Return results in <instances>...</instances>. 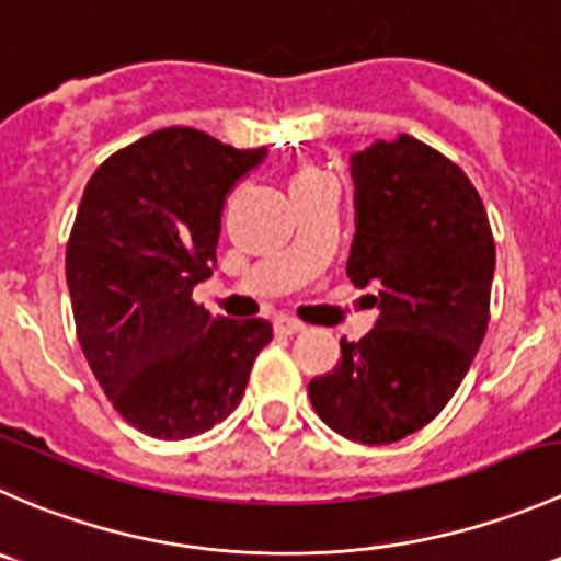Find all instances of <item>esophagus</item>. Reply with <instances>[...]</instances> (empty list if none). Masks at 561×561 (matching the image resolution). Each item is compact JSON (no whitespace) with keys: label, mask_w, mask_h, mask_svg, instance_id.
Instances as JSON below:
<instances>
[{"label":"esophagus","mask_w":561,"mask_h":561,"mask_svg":"<svg viewBox=\"0 0 561 561\" xmlns=\"http://www.w3.org/2000/svg\"><path fill=\"white\" fill-rule=\"evenodd\" d=\"M302 330H305L302 321L291 319V316H275V332H280V335H297V332Z\"/></svg>","instance_id":"34e87169"}]
</instances>
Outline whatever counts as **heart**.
<instances>
[{
    "label": "heart",
    "instance_id": "heart-1",
    "mask_svg": "<svg viewBox=\"0 0 561 561\" xmlns=\"http://www.w3.org/2000/svg\"><path fill=\"white\" fill-rule=\"evenodd\" d=\"M313 180H321V174L316 169H310V165H305V169H299L297 174L291 176V187L294 185H305V182H313Z\"/></svg>",
    "mask_w": 561,
    "mask_h": 561
}]
</instances>
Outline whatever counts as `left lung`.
I'll list each match as a JSON object with an SVG mask.
<instances>
[{"mask_svg":"<svg viewBox=\"0 0 561 561\" xmlns=\"http://www.w3.org/2000/svg\"><path fill=\"white\" fill-rule=\"evenodd\" d=\"M357 231L348 280L379 308L374 330L308 385L316 414L359 445L425 428L467 376L491 319V224L471 180L417 138L352 154Z\"/></svg>","mask_w":561,"mask_h":561,"instance_id":"8db88e82","label":"left lung"}]
</instances>
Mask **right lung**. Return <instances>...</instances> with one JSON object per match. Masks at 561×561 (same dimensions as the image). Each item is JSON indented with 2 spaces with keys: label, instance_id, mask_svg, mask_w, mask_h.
Listing matches in <instances>:
<instances>
[{
  "label": "right lung",
  "instance_id": "add662e5",
  "mask_svg": "<svg viewBox=\"0 0 561 561\" xmlns=\"http://www.w3.org/2000/svg\"><path fill=\"white\" fill-rule=\"evenodd\" d=\"M264 154L163 127L103 160L84 187L65 256L76 335L111 407L152 439L224 423L273 341L267 319L193 302L218 262L226 196Z\"/></svg>",
  "mask_w": 561,
  "mask_h": 561
}]
</instances>
